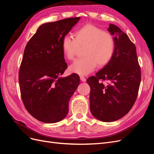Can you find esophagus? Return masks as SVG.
<instances>
[{
    "label": "esophagus",
    "mask_w": 154,
    "mask_h": 154,
    "mask_svg": "<svg viewBox=\"0 0 154 154\" xmlns=\"http://www.w3.org/2000/svg\"><path fill=\"white\" fill-rule=\"evenodd\" d=\"M80 80H81V81L82 82H86V78L84 77V76H80Z\"/></svg>",
    "instance_id": "34e87169"
}]
</instances>
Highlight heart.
<instances>
[{
    "instance_id": "b5f03b06",
    "label": "heart",
    "mask_w": 154,
    "mask_h": 154,
    "mask_svg": "<svg viewBox=\"0 0 154 154\" xmlns=\"http://www.w3.org/2000/svg\"><path fill=\"white\" fill-rule=\"evenodd\" d=\"M83 57L77 59L69 67V71L81 76L87 75L97 65L103 67L112 58L115 40L112 35L92 24H86L74 31L73 39L65 36L61 48L66 58L72 60L79 48H82Z\"/></svg>"
}]
</instances>
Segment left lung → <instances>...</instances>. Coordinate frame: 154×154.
I'll list each match as a JSON object with an SVG mask.
<instances>
[{
    "mask_svg": "<svg viewBox=\"0 0 154 154\" xmlns=\"http://www.w3.org/2000/svg\"><path fill=\"white\" fill-rule=\"evenodd\" d=\"M108 31L114 36L113 57L95 76L87 80L91 87V113L103 122L118 120L128 112L136 100L141 82L136 46L117 26L110 24Z\"/></svg>",
    "mask_w": 154,
    "mask_h": 154,
    "instance_id": "1",
    "label": "left lung"
}]
</instances>
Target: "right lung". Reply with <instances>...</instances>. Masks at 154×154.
Here are the masks:
<instances>
[{"label":"right lung","instance_id":"1","mask_svg":"<svg viewBox=\"0 0 154 154\" xmlns=\"http://www.w3.org/2000/svg\"><path fill=\"white\" fill-rule=\"evenodd\" d=\"M80 19L41 25L26 46L18 74L20 94L27 112L40 122L54 123L66 118L69 100L80 84L76 74L60 76L67 67L61 42Z\"/></svg>","mask_w":154,"mask_h":154}]
</instances>
